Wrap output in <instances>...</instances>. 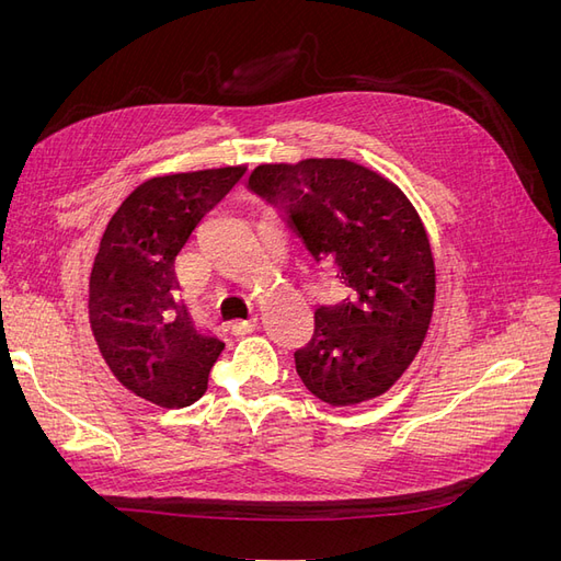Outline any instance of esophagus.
Segmentation results:
<instances>
[{
	"label": "esophagus",
	"instance_id": "1",
	"mask_svg": "<svg viewBox=\"0 0 561 561\" xmlns=\"http://www.w3.org/2000/svg\"><path fill=\"white\" fill-rule=\"evenodd\" d=\"M254 330H257V316H250L248 320H239V322H233V325H231V332L236 336H245Z\"/></svg>",
	"mask_w": 561,
	"mask_h": 561
}]
</instances>
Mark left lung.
<instances>
[{
	"label": "left lung",
	"mask_w": 561,
	"mask_h": 561,
	"mask_svg": "<svg viewBox=\"0 0 561 561\" xmlns=\"http://www.w3.org/2000/svg\"><path fill=\"white\" fill-rule=\"evenodd\" d=\"M250 192L278 208L316 264H332L344 297L318 304L297 375L332 407L393 386L431 325L435 264L414 206L379 173L346 159L264 163Z\"/></svg>",
	"instance_id": "1"
}]
</instances>
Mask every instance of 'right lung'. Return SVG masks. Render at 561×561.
I'll use <instances>...</instances> for the list:
<instances>
[{
  "mask_svg": "<svg viewBox=\"0 0 561 561\" xmlns=\"http://www.w3.org/2000/svg\"><path fill=\"white\" fill-rule=\"evenodd\" d=\"M245 165L151 178L118 206L89 283L91 330L105 363L135 396L194 404L225 342L201 328L180 295L178 257Z\"/></svg>",
  "mask_w": 561,
  "mask_h": 561,
  "instance_id": "obj_1",
  "label": "right lung"
}]
</instances>
